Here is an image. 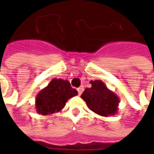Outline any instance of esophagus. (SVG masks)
I'll use <instances>...</instances> for the list:
<instances>
[{
    "mask_svg": "<svg viewBox=\"0 0 154 154\" xmlns=\"http://www.w3.org/2000/svg\"><path fill=\"white\" fill-rule=\"evenodd\" d=\"M83 87H78L77 88V91H78V95L79 96H81L82 95V91H83Z\"/></svg>",
    "mask_w": 154,
    "mask_h": 154,
    "instance_id": "obj_1",
    "label": "esophagus"
}]
</instances>
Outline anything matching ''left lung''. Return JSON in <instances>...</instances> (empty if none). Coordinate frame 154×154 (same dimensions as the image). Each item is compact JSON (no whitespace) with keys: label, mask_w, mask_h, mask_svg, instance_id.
Here are the masks:
<instances>
[{"label":"left lung","mask_w":154,"mask_h":154,"mask_svg":"<svg viewBox=\"0 0 154 154\" xmlns=\"http://www.w3.org/2000/svg\"><path fill=\"white\" fill-rule=\"evenodd\" d=\"M91 87L85 89L81 97L87 106L97 115L105 117L115 116L118 112L119 97L110 91L102 81H91Z\"/></svg>","instance_id":"8db88e82"}]
</instances>
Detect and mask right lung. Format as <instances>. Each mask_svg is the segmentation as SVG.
<instances>
[{
	"mask_svg": "<svg viewBox=\"0 0 154 154\" xmlns=\"http://www.w3.org/2000/svg\"><path fill=\"white\" fill-rule=\"evenodd\" d=\"M77 95V90L72 88L68 81L54 78L37 94L35 109L42 116L57 113L63 109L67 100Z\"/></svg>",
	"mask_w": 154,
	"mask_h": 154,
	"instance_id": "obj_1",
	"label": "right lung"
}]
</instances>
